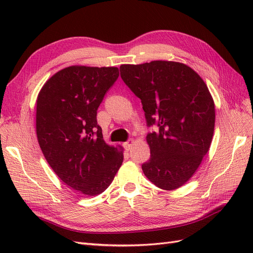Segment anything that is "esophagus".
Returning a JSON list of instances; mask_svg holds the SVG:
<instances>
[{
    "instance_id": "1",
    "label": "esophagus",
    "mask_w": 253,
    "mask_h": 253,
    "mask_svg": "<svg viewBox=\"0 0 253 253\" xmlns=\"http://www.w3.org/2000/svg\"><path fill=\"white\" fill-rule=\"evenodd\" d=\"M133 143H134V140H133V139H129L128 141H126V142L124 143V147H125V149H126V151H128V150H131Z\"/></svg>"
}]
</instances>
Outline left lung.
<instances>
[{"label":"left lung","instance_id":"left-lung-1","mask_svg":"<svg viewBox=\"0 0 253 253\" xmlns=\"http://www.w3.org/2000/svg\"><path fill=\"white\" fill-rule=\"evenodd\" d=\"M121 79L141 100L151 158L144 175L160 189L174 190L192 177L209 151L215 122L210 91L186 64L152 61L120 66Z\"/></svg>","mask_w":253,"mask_h":253}]
</instances>
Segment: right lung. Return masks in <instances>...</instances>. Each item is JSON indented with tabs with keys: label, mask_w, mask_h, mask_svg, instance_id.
I'll return each instance as SVG.
<instances>
[{
	"label": "right lung",
	"mask_w": 253,
	"mask_h": 253,
	"mask_svg": "<svg viewBox=\"0 0 253 253\" xmlns=\"http://www.w3.org/2000/svg\"><path fill=\"white\" fill-rule=\"evenodd\" d=\"M117 67L74 65L49 78L37 99V137L58 177L82 194L108 188L124 162V152L106 144L97 110L118 79Z\"/></svg>",
	"instance_id": "1"
}]
</instances>
